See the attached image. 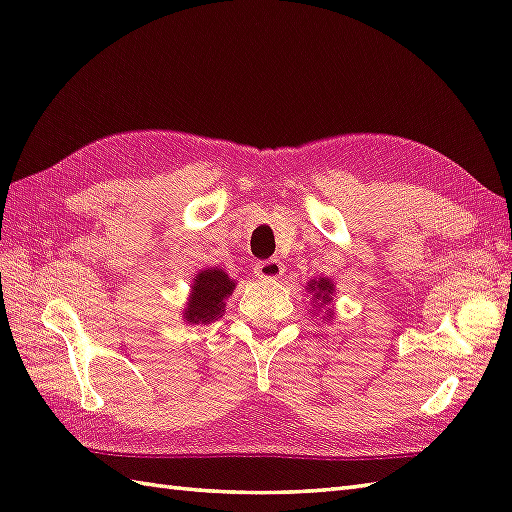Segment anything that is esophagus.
Wrapping results in <instances>:
<instances>
[{
	"instance_id": "34e87169",
	"label": "esophagus",
	"mask_w": 512,
	"mask_h": 512,
	"mask_svg": "<svg viewBox=\"0 0 512 512\" xmlns=\"http://www.w3.org/2000/svg\"><path fill=\"white\" fill-rule=\"evenodd\" d=\"M254 271H256V276H258V278L276 280V278H280L282 273H284V267H282L280 260L271 258V260H263V263H256Z\"/></svg>"
}]
</instances>
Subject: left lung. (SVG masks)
<instances>
[{
    "label": "left lung",
    "instance_id": "left-lung-1",
    "mask_svg": "<svg viewBox=\"0 0 512 512\" xmlns=\"http://www.w3.org/2000/svg\"><path fill=\"white\" fill-rule=\"evenodd\" d=\"M310 295V304H313V308L316 306V302H320L321 308L323 306H328L330 302H332V293H334V284H332V280H328V278H319V280H313V282H308V289H306ZM319 308V307H317ZM326 315H328V319L332 317V310L330 308H326Z\"/></svg>",
    "mask_w": 512,
    "mask_h": 512
}]
</instances>
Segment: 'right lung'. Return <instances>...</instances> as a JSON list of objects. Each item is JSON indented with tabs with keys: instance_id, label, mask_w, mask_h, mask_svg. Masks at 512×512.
Instances as JSON below:
<instances>
[{
	"instance_id": "right-lung-1",
	"label": "right lung",
	"mask_w": 512,
	"mask_h": 512,
	"mask_svg": "<svg viewBox=\"0 0 512 512\" xmlns=\"http://www.w3.org/2000/svg\"><path fill=\"white\" fill-rule=\"evenodd\" d=\"M234 280L228 278L223 269H204L195 273L189 302L184 308V321L186 323H208L217 319L223 308H226V299L234 291Z\"/></svg>"
}]
</instances>
